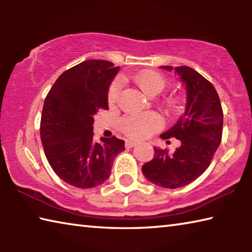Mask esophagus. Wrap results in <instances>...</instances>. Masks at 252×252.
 I'll return each instance as SVG.
<instances>
[{
    "label": "esophagus",
    "mask_w": 252,
    "mask_h": 252,
    "mask_svg": "<svg viewBox=\"0 0 252 252\" xmlns=\"http://www.w3.org/2000/svg\"><path fill=\"white\" fill-rule=\"evenodd\" d=\"M136 142H134V141H126V148H133V147H135L136 146Z\"/></svg>",
    "instance_id": "34e87169"
}]
</instances>
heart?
<instances>
[{
    "label": "heart",
    "instance_id": "1",
    "mask_svg": "<svg viewBox=\"0 0 252 252\" xmlns=\"http://www.w3.org/2000/svg\"><path fill=\"white\" fill-rule=\"evenodd\" d=\"M134 83L147 93L148 95H157L163 90L165 87V79L161 73L153 70H142L135 73L133 76ZM119 93H120V84L113 82L111 84L108 93V102L110 105L116 103ZM162 127V119L159 114L155 112H146L139 114H130L122 119L121 129L126 135L135 140H143L155 133Z\"/></svg>",
    "mask_w": 252,
    "mask_h": 252
}]
</instances>
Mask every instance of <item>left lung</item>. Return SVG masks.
<instances>
[{
  "label": "left lung",
  "mask_w": 252,
  "mask_h": 252,
  "mask_svg": "<svg viewBox=\"0 0 252 252\" xmlns=\"http://www.w3.org/2000/svg\"><path fill=\"white\" fill-rule=\"evenodd\" d=\"M180 76L186 85L185 114L160 136L181 141L172 155L155 148L153 159L142 165V172L157 186L176 189L189 185L206 171L222 136L223 112L218 93L207 79L189 66H160Z\"/></svg>",
  "instance_id": "1"
}]
</instances>
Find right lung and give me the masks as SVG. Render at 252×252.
Listing matches in <instances>:
<instances>
[{
    "mask_svg": "<svg viewBox=\"0 0 252 252\" xmlns=\"http://www.w3.org/2000/svg\"><path fill=\"white\" fill-rule=\"evenodd\" d=\"M119 66L104 60L81 62L59 76L45 97L40 134L46 159L69 185L89 189L100 186L125 141L112 136L93 140L97 111L108 110V91Z\"/></svg>",
    "mask_w": 252,
    "mask_h": 252,
    "instance_id": "1",
    "label": "right lung"
}]
</instances>
